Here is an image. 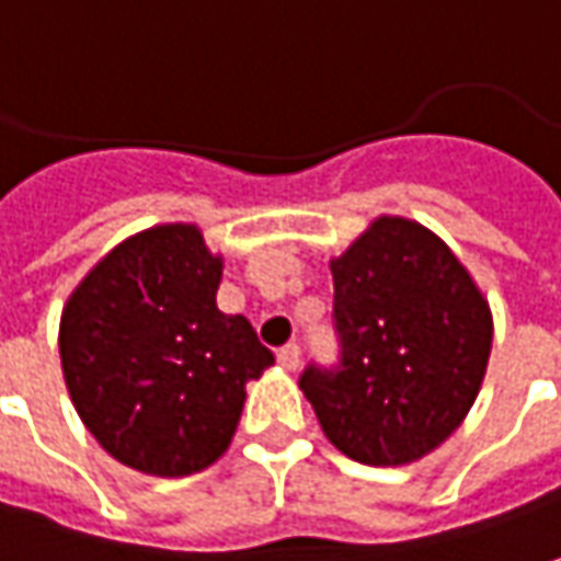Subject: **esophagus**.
I'll return each mask as SVG.
<instances>
[{
  "instance_id": "34e87169",
  "label": "esophagus",
  "mask_w": 561,
  "mask_h": 561,
  "mask_svg": "<svg viewBox=\"0 0 561 561\" xmlns=\"http://www.w3.org/2000/svg\"><path fill=\"white\" fill-rule=\"evenodd\" d=\"M276 359H279L282 369H288V373H295L300 366V347L298 344H285L279 354H276Z\"/></svg>"
}]
</instances>
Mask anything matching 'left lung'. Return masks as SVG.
I'll use <instances>...</instances> for the list:
<instances>
[{"instance_id":"left-lung-1","label":"left lung","mask_w":561,"mask_h":561,"mask_svg":"<svg viewBox=\"0 0 561 561\" xmlns=\"http://www.w3.org/2000/svg\"><path fill=\"white\" fill-rule=\"evenodd\" d=\"M329 270L341 363L307 366L300 391L341 454L410 466L472 410L491 359V304L444 239L407 217H376Z\"/></svg>"}]
</instances>
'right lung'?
<instances>
[{
    "label": "right lung",
    "instance_id": "1",
    "mask_svg": "<svg viewBox=\"0 0 561 561\" xmlns=\"http://www.w3.org/2000/svg\"><path fill=\"white\" fill-rule=\"evenodd\" d=\"M222 257L195 222L111 248L61 310V373L89 435L129 469L183 478L214 466L244 385L273 366L244 317L217 307Z\"/></svg>",
    "mask_w": 561,
    "mask_h": 561
}]
</instances>
